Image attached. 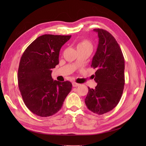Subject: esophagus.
<instances>
[{
	"mask_svg": "<svg viewBox=\"0 0 146 146\" xmlns=\"http://www.w3.org/2000/svg\"><path fill=\"white\" fill-rule=\"evenodd\" d=\"M79 85H80V84L77 83L76 82H72V86L74 87H77V86H78Z\"/></svg>",
	"mask_w": 146,
	"mask_h": 146,
	"instance_id": "1",
	"label": "esophagus"
}]
</instances>
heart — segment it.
<instances>
[{"label":"heart","instance_id":"1","mask_svg":"<svg viewBox=\"0 0 146 146\" xmlns=\"http://www.w3.org/2000/svg\"><path fill=\"white\" fill-rule=\"evenodd\" d=\"M92 48V44L90 42L87 40H83L80 42H79L77 44V49H80V48Z\"/></svg>","mask_w":146,"mask_h":146}]
</instances>
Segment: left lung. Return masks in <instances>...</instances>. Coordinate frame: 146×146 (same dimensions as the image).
Wrapping results in <instances>:
<instances>
[{
  "instance_id": "obj_1",
  "label": "left lung",
  "mask_w": 146,
  "mask_h": 146,
  "mask_svg": "<svg viewBox=\"0 0 146 146\" xmlns=\"http://www.w3.org/2000/svg\"><path fill=\"white\" fill-rule=\"evenodd\" d=\"M99 44L92 60L91 67L96 69L94 89L88 88L85 99L86 107L97 114L112 110L120 101L125 84V61L122 50L111 34L107 30L95 29Z\"/></svg>"
}]
</instances>
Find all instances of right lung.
Wrapping results in <instances>:
<instances>
[{
	"label": "right lung",
	"mask_w": 146,
	"mask_h": 146,
	"mask_svg": "<svg viewBox=\"0 0 146 146\" xmlns=\"http://www.w3.org/2000/svg\"><path fill=\"white\" fill-rule=\"evenodd\" d=\"M71 35H44L26 48L20 60L17 81L24 102L35 114L54 115L72 90L69 81L54 80L52 69L59 63L60 50Z\"/></svg>",
	"instance_id": "right-lung-1"
}]
</instances>
